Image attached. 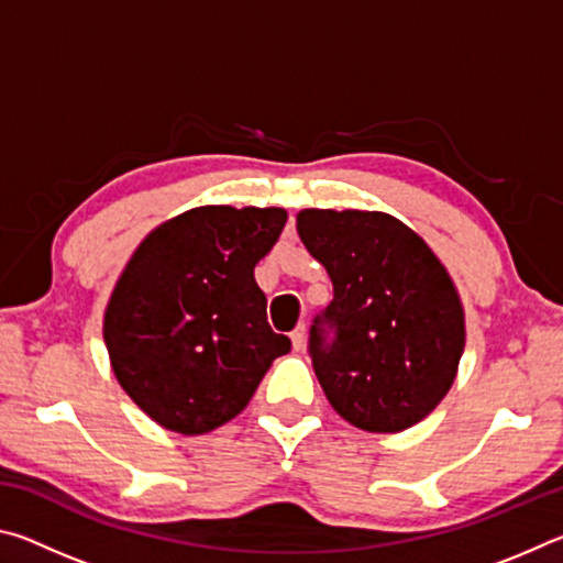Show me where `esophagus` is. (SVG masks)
<instances>
[{"label":"esophagus","instance_id":"34e87169","mask_svg":"<svg viewBox=\"0 0 563 563\" xmlns=\"http://www.w3.org/2000/svg\"><path fill=\"white\" fill-rule=\"evenodd\" d=\"M290 340H292V347L295 350H302L305 345V325H298L290 332Z\"/></svg>","mask_w":563,"mask_h":563}]
</instances>
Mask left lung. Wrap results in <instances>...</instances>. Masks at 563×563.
Wrapping results in <instances>:
<instances>
[{
  "label": "left lung",
  "instance_id": "obj_1",
  "mask_svg": "<svg viewBox=\"0 0 563 563\" xmlns=\"http://www.w3.org/2000/svg\"><path fill=\"white\" fill-rule=\"evenodd\" d=\"M300 241L332 280L308 352L335 412L399 432L442 402L464 350V312L444 265L387 213H298Z\"/></svg>",
  "mask_w": 563,
  "mask_h": 563
}]
</instances>
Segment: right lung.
I'll return each instance as SVG.
<instances>
[{"mask_svg":"<svg viewBox=\"0 0 563 563\" xmlns=\"http://www.w3.org/2000/svg\"><path fill=\"white\" fill-rule=\"evenodd\" d=\"M285 221L283 208H194L156 228L129 261L103 342L121 387L166 430L225 424L290 352L253 275Z\"/></svg>","mask_w":563,"mask_h":563,"instance_id":"1","label":"right lung"}]
</instances>
